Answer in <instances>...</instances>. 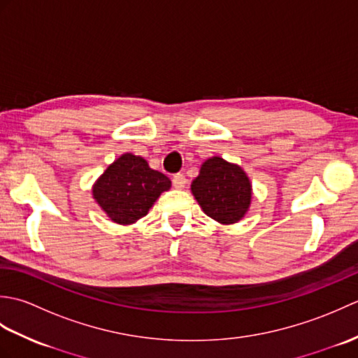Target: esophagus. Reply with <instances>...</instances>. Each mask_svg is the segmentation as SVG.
Segmentation results:
<instances>
[{
    "label": "esophagus",
    "mask_w": 358,
    "mask_h": 358,
    "mask_svg": "<svg viewBox=\"0 0 358 358\" xmlns=\"http://www.w3.org/2000/svg\"><path fill=\"white\" fill-rule=\"evenodd\" d=\"M187 183V180L183 173H175L172 177V185L175 189H183Z\"/></svg>",
    "instance_id": "esophagus-1"
}]
</instances>
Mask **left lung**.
<instances>
[{
  "label": "left lung",
  "instance_id": "8db88e82",
  "mask_svg": "<svg viewBox=\"0 0 358 358\" xmlns=\"http://www.w3.org/2000/svg\"><path fill=\"white\" fill-rule=\"evenodd\" d=\"M191 192L204 214L220 224L238 223L252 201V183L248 173L222 157H210L201 164Z\"/></svg>",
  "mask_w": 358,
  "mask_h": 358
}]
</instances>
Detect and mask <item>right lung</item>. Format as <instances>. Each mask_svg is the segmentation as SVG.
Wrapping results in <instances>:
<instances>
[{"instance_id":"right-lung-1","label":"right lung","mask_w":358,"mask_h":358,"mask_svg":"<svg viewBox=\"0 0 358 358\" xmlns=\"http://www.w3.org/2000/svg\"><path fill=\"white\" fill-rule=\"evenodd\" d=\"M171 186V180L152 169L143 157L126 152L96 178L92 196L113 223L129 226L146 217Z\"/></svg>"}]
</instances>
